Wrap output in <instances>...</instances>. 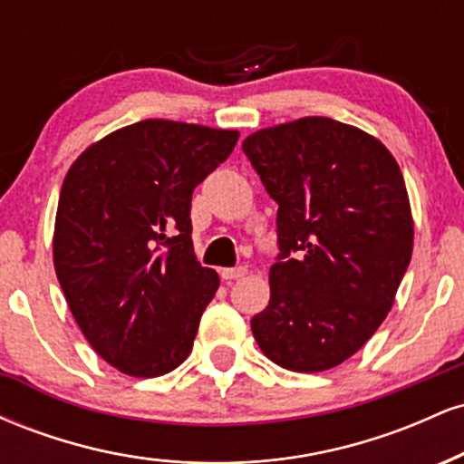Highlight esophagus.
<instances>
[{
  "label": "esophagus",
  "mask_w": 464,
  "mask_h": 464,
  "mask_svg": "<svg viewBox=\"0 0 464 464\" xmlns=\"http://www.w3.org/2000/svg\"><path fill=\"white\" fill-rule=\"evenodd\" d=\"M246 273H248L246 266H236V268H222L220 276L225 281H236V279H242V276Z\"/></svg>",
  "instance_id": "1"
}]
</instances>
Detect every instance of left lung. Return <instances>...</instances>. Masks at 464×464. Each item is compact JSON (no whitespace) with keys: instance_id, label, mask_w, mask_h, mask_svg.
I'll use <instances>...</instances> for the list:
<instances>
[{"instance_id":"obj_1","label":"left lung","mask_w":464,"mask_h":464,"mask_svg":"<svg viewBox=\"0 0 464 464\" xmlns=\"http://www.w3.org/2000/svg\"><path fill=\"white\" fill-rule=\"evenodd\" d=\"M242 148L279 205L270 301L250 329L287 371L334 369L384 323L412 257L401 169L380 140L329 117L262 129Z\"/></svg>"}]
</instances>
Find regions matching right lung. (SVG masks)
I'll return each instance as SVG.
<instances>
[{
	"instance_id": "right-lung-1",
	"label": "right lung",
	"mask_w": 464,
	"mask_h": 464,
	"mask_svg": "<svg viewBox=\"0 0 464 464\" xmlns=\"http://www.w3.org/2000/svg\"><path fill=\"white\" fill-rule=\"evenodd\" d=\"M239 132L143 120L92 143L58 198L54 268L80 332L130 377L188 360L220 276L191 244V194Z\"/></svg>"
}]
</instances>
